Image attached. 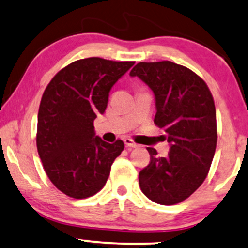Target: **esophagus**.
I'll return each instance as SVG.
<instances>
[{
    "mask_svg": "<svg viewBox=\"0 0 248 248\" xmlns=\"http://www.w3.org/2000/svg\"><path fill=\"white\" fill-rule=\"evenodd\" d=\"M124 144H126V147H128V148H137V147H139V144L134 142L132 139H129V137L124 139Z\"/></svg>",
    "mask_w": 248,
    "mask_h": 248,
    "instance_id": "34e87169",
    "label": "esophagus"
}]
</instances>
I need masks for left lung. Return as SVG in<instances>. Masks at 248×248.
I'll use <instances>...</instances> for the list:
<instances>
[{
    "mask_svg": "<svg viewBox=\"0 0 248 248\" xmlns=\"http://www.w3.org/2000/svg\"><path fill=\"white\" fill-rule=\"evenodd\" d=\"M129 75L153 90L154 122L171 144L165 157L147 148L150 163L140 172V187L158 204L180 203L201 186L213 162L217 143L213 94L201 77L171 61L140 62Z\"/></svg>",
    "mask_w": 248,
    "mask_h": 248,
    "instance_id": "obj_1",
    "label": "left lung"
}]
</instances>
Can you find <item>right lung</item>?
<instances>
[{
	"instance_id": "obj_1",
	"label": "right lung",
	"mask_w": 248,
	"mask_h": 248,
	"mask_svg": "<svg viewBox=\"0 0 248 248\" xmlns=\"http://www.w3.org/2000/svg\"><path fill=\"white\" fill-rule=\"evenodd\" d=\"M135 62L101 58L77 60L53 77L38 112L37 148L45 172L65 195L86 199L105 186L124 150L95 136L93 121L105 112L116 80Z\"/></svg>"
}]
</instances>
